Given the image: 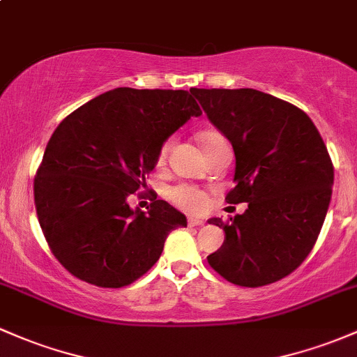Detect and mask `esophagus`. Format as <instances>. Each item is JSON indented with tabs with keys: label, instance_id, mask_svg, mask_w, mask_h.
Wrapping results in <instances>:
<instances>
[{
	"label": "esophagus",
	"instance_id": "34e87169",
	"mask_svg": "<svg viewBox=\"0 0 357 357\" xmlns=\"http://www.w3.org/2000/svg\"><path fill=\"white\" fill-rule=\"evenodd\" d=\"M202 223H204V221L199 220V218H189V220H187V225H189L190 228H192V226H201Z\"/></svg>",
	"mask_w": 357,
	"mask_h": 357
}]
</instances>
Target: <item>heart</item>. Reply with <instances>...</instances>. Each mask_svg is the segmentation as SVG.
<instances>
[{"label": "heart", "instance_id": "heart-1", "mask_svg": "<svg viewBox=\"0 0 357 357\" xmlns=\"http://www.w3.org/2000/svg\"><path fill=\"white\" fill-rule=\"evenodd\" d=\"M199 141H201L202 149H209L220 143H226L223 134L216 131L201 132L199 134ZM167 153H168V143H165L158 153V163L165 162ZM168 199H170L174 204H177L178 208L194 211V213H199V211L206 208V194L202 192V190H199L197 187H192V185L172 187V189L168 190Z\"/></svg>", "mask_w": 357, "mask_h": 357}]
</instances>
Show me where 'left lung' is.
Segmentation results:
<instances>
[{
  "mask_svg": "<svg viewBox=\"0 0 357 357\" xmlns=\"http://www.w3.org/2000/svg\"><path fill=\"white\" fill-rule=\"evenodd\" d=\"M208 119L235 151L229 204L243 214L211 218L225 241L208 255L229 282L266 286L291 274L312 252L332 197L333 167L320 132L298 107L269 93L240 88H192Z\"/></svg>",
  "mask_w": 357,
  "mask_h": 357,
  "instance_id": "obj_1",
  "label": "left lung"
}]
</instances>
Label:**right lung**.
<instances>
[{
  "label": "right lung",
  "instance_id": "1",
  "mask_svg": "<svg viewBox=\"0 0 357 357\" xmlns=\"http://www.w3.org/2000/svg\"><path fill=\"white\" fill-rule=\"evenodd\" d=\"M185 90L114 88L70 114L54 131L33 182L36 209L56 259L82 281L131 284L162 255L172 229L187 226L174 206H129L146 187L165 141L201 116Z\"/></svg>",
  "mask_w": 357,
  "mask_h": 357
}]
</instances>
